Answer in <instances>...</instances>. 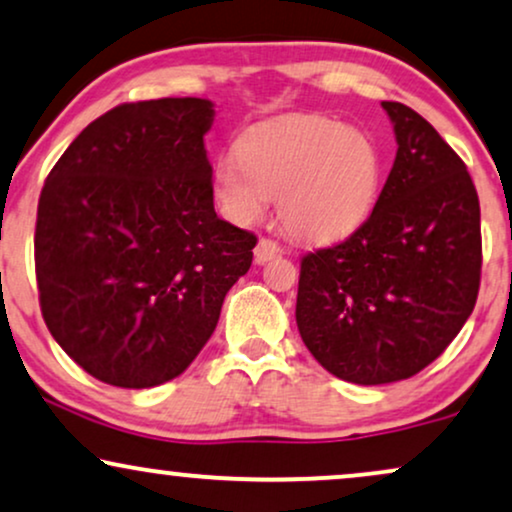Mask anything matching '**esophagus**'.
I'll list each match as a JSON object with an SVG mask.
<instances>
[{
	"label": "esophagus",
	"mask_w": 512,
	"mask_h": 512,
	"mask_svg": "<svg viewBox=\"0 0 512 512\" xmlns=\"http://www.w3.org/2000/svg\"><path fill=\"white\" fill-rule=\"evenodd\" d=\"M278 252H281L278 243L271 241V238H260V241H257V245H255V262L264 264V262L274 260Z\"/></svg>",
	"instance_id": "esophagus-1"
}]
</instances>
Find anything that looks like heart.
<instances>
[{
    "label": "heart",
    "instance_id": "1",
    "mask_svg": "<svg viewBox=\"0 0 512 512\" xmlns=\"http://www.w3.org/2000/svg\"><path fill=\"white\" fill-rule=\"evenodd\" d=\"M383 181V155L361 129L321 115H293L250 127L238 153L215 167V193L226 217L252 224L278 198L290 234L335 243L371 215Z\"/></svg>",
    "mask_w": 512,
    "mask_h": 512
}]
</instances>
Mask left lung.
<instances>
[{
    "label": "left lung",
    "mask_w": 512,
    "mask_h": 512,
    "mask_svg": "<svg viewBox=\"0 0 512 512\" xmlns=\"http://www.w3.org/2000/svg\"><path fill=\"white\" fill-rule=\"evenodd\" d=\"M397 158L371 217L302 257L295 319L328 373L357 385L406 380L432 364L477 302L480 200L465 163L428 120L383 101Z\"/></svg>",
    "instance_id": "1"
}]
</instances>
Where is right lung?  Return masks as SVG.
Returning <instances> with one entry per match:
<instances>
[{"instance_id":"right-lung-1","label":"right lung","mask_w":512,"mask_h":512,"mask_svg":"<svg viewBox=\"0 0 512 512\" xmlns=\"http://www.w3.org/2000/svg\"><path fill=\"white\" fill-rule=\"evenodd\" d=\"M208 99L122 103L58 158L37 205L35 274L49 333L101 383L184 373L248 274L255 234L215 212Z\"/></svg>"}]
</instances>
